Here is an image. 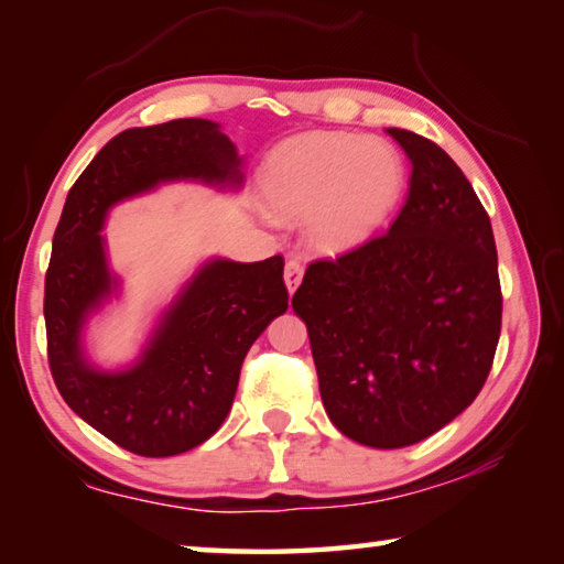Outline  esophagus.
I'll return each instance as SVG.
<instances>
[{"label":"esophagus","instance_id":"obj_1","mask_svg":"<svg viewBox=\"0 0 564 564\" xmlns=\"http://www.w3.org/2000/svg\"><path fill=\"white\" fill-rule=\"evenodd\" d=\"M283 281H285V289L293 295L295 289H299L301 281H303V265L299 261H289L285 263V271H283Z\"/></svg>","mask_w":564,"mask_h":564}]
</instances>
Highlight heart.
Segmentation results:
<instances>
[{
    "instance_id": "obj_1",
    "label": "heart",
    "mask_w": 564,
    "mask_h": 564,
    "mask_svg": "<svg viewBox=\"0 0 564 564\" xmlns=\"http://www.w3.org/2000/svg\"><path fill=\"white\" fill-rule=\"evenodd\" d=\"M405 166L383 139L305 131L271 151L261 171L265 212L305 221V238L338 253L368 243L393 214Z\"/></svg>"
}]
</instances>
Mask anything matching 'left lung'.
I'll use <instances>...</instances> for the list:
<instances>
[{"label": "left lung", "mask_w": 564, "mask_h": 564, "mask_svg": "<svg viewBox=\"0 0 564 564\" xmlns=\"http://www.w3.org/2000/svg\"><path fill=\"white\" fill-rule=\"evenodd\" d=\"M410 159L386 236L308 265L293 295L330 423L368 447L425 441L473 403L500 340L490 218L431 139L388 129Z\"/></svg>", "instance_id": "obj_1"}]
</instances>
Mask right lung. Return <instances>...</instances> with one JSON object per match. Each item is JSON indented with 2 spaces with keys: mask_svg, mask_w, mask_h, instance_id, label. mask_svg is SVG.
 <instances>
[{
  "mask_svg": "<svg viewBox=\"0 0 564 564\" xmlns=\"http://www.w3.org/2000/svg\"><path fill=\"white\" fill-rule=\"evenodd\" d=\"M241 169L221 123L176 119L121 131L66 196L44 283L50 368L66 405L123 451L169 457L208 441L234 405L248 348L289 308V291L281 256L256 263L214 256L159 313L139 356L101 368L84 338L121 295L101 234L109 212L176 181L238 191Z\"/></svg>",
  "mask_w": 564,
  "mask_h": 564,
  "instance_id": "add662e5",
  "label": "right lung"
}]
</instances>
